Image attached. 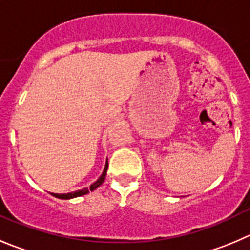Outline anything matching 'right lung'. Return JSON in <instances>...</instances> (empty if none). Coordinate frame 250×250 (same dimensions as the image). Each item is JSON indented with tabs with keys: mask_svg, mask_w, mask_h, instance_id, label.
Instances as JSON below:
<instances>
[{
	"mask_svg": "<svg viewBox=\"0 0 250 250\" xmlns=\"http://www.w3.org/2000/svg\"><path fill=\"white\" fill-rule=\"evenodd\" d=\"M106 170H108V161H106L105 167H104V170H103V173H102L101 177H99L98 180H97V182H94L93 184H92L89 188H84V189L77 190V191L67 192V194H54V192H51V195H52V196H55V198H58V199H62V200H68V199L78 198V196H82V195L88 194V192H89V191H93V190H96L97 188L101 187V185L103 184L104 179H105Z\"/></svg>",
	"mask_w": 250,
	"mask_h": 250,
	"instance_id": "1",
	"label": "right lung"
}]
</instances>
